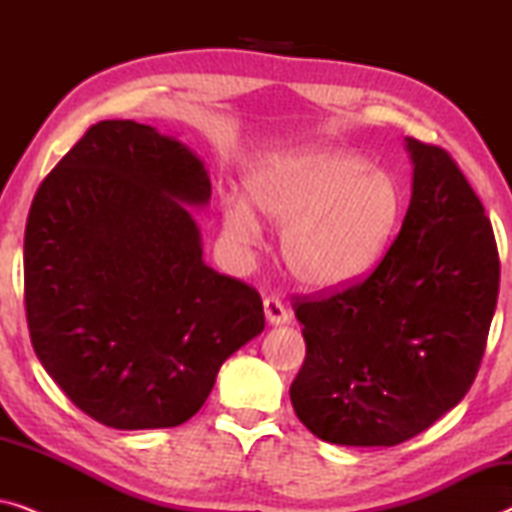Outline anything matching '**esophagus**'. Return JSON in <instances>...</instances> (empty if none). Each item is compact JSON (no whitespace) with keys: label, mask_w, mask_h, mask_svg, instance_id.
I'll list each match as a JSON object with an SVG mask.
<instances>
[{"label":"esophagus","mask_w":512,"mask_h":512,"mask_svg":"<svg viewBox=\"0 0 512 512\" xmlns=\"http://www.w3.org/2000/svg\"><path fill=\"white\" fill-rule=\"evenodd\" d=\"M263 310H265V319H268V324L272 326L286 324V321H289V310H286V305L275 296H268L263 300Z\"/></svg>","instance_id":"1"}]
</instances>
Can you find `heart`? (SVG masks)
<instances>
[{
  "label": "heart",
  "mask_w": 512,
  "mask_h": 512,
  "mask_svg": "<svg viewBox=\"0 0 512 512\" xmlns=\"http://www.w3.org/2000/svg\"><path fill=\"white\" fill-rule=\"evenodd\" d=\"M247 198L221 200L223 230L237 244L256 242L265 221L282 226V261L312 289L352 284L373 270L401 219V188L359 153L303 146L275 153L244 177Z\"/></svg>",
  "instance_id": "b5f03b06"
}]
</instances>
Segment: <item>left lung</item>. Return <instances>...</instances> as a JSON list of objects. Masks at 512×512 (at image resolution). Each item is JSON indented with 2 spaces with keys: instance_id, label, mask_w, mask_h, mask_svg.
<instances>
[{
  "instance_id": "left-lung-1",
  "label": "left lung",
  "mask_w": 512,
  "mask_h": 512,
  "mask_svg": "<svg viewBox=\"0 0 512 512\" xmlns=\"http://www.w3.org/2000/svg\"><path fill=\"white\" fill-rule=\"evenodd\" d=\"M405 142L412 198L380 265L345 291L293 305L307 354L291 403L326 443L417 436L466 396L485 354L501 275L492 223L450 153Z\"/></svg>"
}]
</instances>
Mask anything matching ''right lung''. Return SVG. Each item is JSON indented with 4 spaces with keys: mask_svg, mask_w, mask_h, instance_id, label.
Wrapping results in <instances>:
<instances>
[{
    "mask_svg": "<svg viewBox=\"0 0 512 512\" xmlns=\"http://www.w3.org/2000/svg\"><path fill=\"white\" fill-rule=\"evenodd\" d=\"M202 160L135 121H100L55 165L25 228V312L41 366L111 429H167L265 328L263 300L202 261L186 205Z\"/></svg>",
    "mask_w": 512,
    "mask_h": 512,
    "instance_id": "right-lung-1",
    "label": "right lung"
}]
</instances>
